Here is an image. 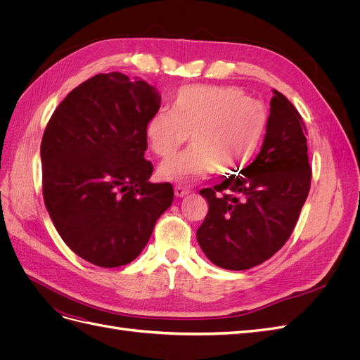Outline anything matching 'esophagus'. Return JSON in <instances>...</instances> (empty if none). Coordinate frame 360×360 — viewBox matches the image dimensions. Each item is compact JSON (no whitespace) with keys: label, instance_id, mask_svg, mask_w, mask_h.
<instances>
[{"label":"esophagus","instance_id":"34e87169","mask_svg":"<svg viewBox=\"0 0 360 360\" xmlns=\"http://www.w3.org/2000/svg\"><path fill=\"white\" fill-rule=\"evenodd\" d=\"M174 193H176V197L181 198V197H186V195L189 193V191L186 188H181V186H177L174 188Z\"/></svg>","mask_w":360,"mask_h":360}]
</instances>
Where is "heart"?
<instances>
[{
    "label": "heart",
    "mask_w": 360,
    "mask_h": 360,
    "mask_svg": "<svg viewBox=\"0 0 360 360\" xmlns=\"http://www.w3.org/2000/svg\"><path fill=\"white\" fill-rule=\"evenodd\" d=\"M269 123L266 105L242 90L224 85H186L171 111L147 120L146 138L155 155L168 158L186 143L192 147L160 163L163 181L191 186L209 177L243 171L263 143Z\"/></svg>",
    "instance_id": "b5f03b06"
}]
</instances>
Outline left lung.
Wrapping results in <instances>:
<instances>
[{"instance_id": "left-lung-1", "label": "left lung", "mask_w": 360, "mask_h": 360, "mask_svg": "<svg viewBox=\"0 0 360 360\" xmlns=\"http://www.w3.org/2000/svg\"><path fill=\"white\" fill-rule=\"evenodd\" d=\"M307 129L294 105L274 90L263 147L240 176L200 193L209 213L197 240L213 264L246 270L285 245L311 188Z\"/></svg>"}]
</instances>
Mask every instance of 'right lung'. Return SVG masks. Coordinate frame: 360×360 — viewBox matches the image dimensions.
<instances>
[{
	"instance_id": "right-lung-1",
	"label": "right lung",
	"mask_w": 360,
	"mask_h": 360,
	"mask_svg": "<svg viewBox=\"0 0 360 360\" xmlns=\"http://www.w3.org/2000/svg\"><path fill=\"white\" fill-rule=\"evenodd\" d=\"M160 94L143 79L99 73L73 89L41 138L43 200L76 255L120 267L144 249L172 204L169 183H150L147 120Z\"/></svg>"
}]
</instances>
